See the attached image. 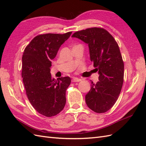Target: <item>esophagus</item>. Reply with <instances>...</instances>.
I'll return each instance as SVG.
<instances>
[{
  "label": "esophagus",
  "instance_id": "34e87169",
  "mask_svg": "<svg viewBox=\"0 0 146 146\" xmlns=\"http://www.w3.org/2000/svg\"><path fill=\"white\" fill-rule=\"evenodd\" d=\"M82 80L80 78H78L77 77H74L73 78V79L72 80V82H80Z\"/></svg>",
  "mask_w": 146,
  "mask_h": 146
}]
</instances>
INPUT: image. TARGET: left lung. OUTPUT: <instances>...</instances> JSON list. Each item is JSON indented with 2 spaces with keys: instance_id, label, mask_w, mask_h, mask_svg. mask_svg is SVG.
<instances>
[{
  "instance_id": "obj_1",
  "label": "left lung",
  "mask_w": 146,
  "mask_h": 146,
  "mask_svg": "<svg viewBox=\"0 0 146 146\" xmlns=\"http://www.w3.org/2000/svg\"><path fill=\"white\" fill-rule=\"evenodd\" d=\"M72 37L88 44L90 60L99 74V82H91L86 104L96 113L107 112L117 101L123 82L124 64L117 43L107 30L98 27L78 31Z\"/></svg>"
}]
</instances>
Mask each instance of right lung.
<instances>
[{"mask_svg": "<svg viewBox=\"0 0 146 146\" xmlns=\"http://www.w3.org/2000/svg\"><path fill=\"white\" fill-rule=\"evenodd\" d=\"M71 33L38 35L23 53L22 77L26 94L33 107L46 117L56 115L66 104V91L70 78L64 77L56 80L52 77L50 71L52 60Z\"/></svg>", "mask_w": 146, "mask_h": 146, "instance_id": "add662e5", "label": "right lung"}]
</instances>
